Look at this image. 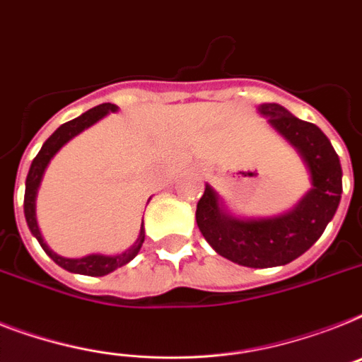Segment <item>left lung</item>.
I'll list each match as a JSON object with an SVG mask.
<instances>
[{
  "label": "left lung",
  "instance_id": "left-lung-1",
  "mask_svg": "<svg viewBox=\"0 0 362 362\" xmlns=\"http://www.w3.org/2000/svg\"><path fill=\"white\" fill-rule=\"evenodd\" d=\"M258 113L296 148L313 187L296 206L279 216L236 217L206 184L195 219L217 255L240 266L275 267L301 257L324 234L342 195V167L331 141L316 124L293 117L279 104H260Z\"/></svg>",
  "mask_w": 362,
  "mask_h": 362
}]
</instances>
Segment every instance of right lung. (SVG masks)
<instances>
[{
	"label": "right lung",
	"mask_w": 362,
	"mask_h": 362,
	"mask_svg": "<svg viewBox=\"0 0 362 362\" xmlns=\"http://www.w3.org/2000/svg\"><path fill=\"white\" fill-rule=\"evenodd\" d=\"M119 110L115 104H100L93 110L85 111L83 115H79L78 119L69 120L64 122L63 126H59L54 134L49 135L46 143L42 145L40 152L37 154V158L33 160L31 167H29L28 178H25V197H23V214H25V221H28V227L31 230L35 238L40 243V247L46 251L52 260H54L57 266H61L63 269L70 273H79V275H90V277H104L107 273L115 272L117 267L124 266L130 260H134L139 252L141 245L145 242V227L141 223V230L139 236L135 240V243L130 249H126L124 252L120 255H87V257L81 258H64L57 252H54L48 247V243L44 242L42 234H40V228H38L37 223V195H38V187H40V182H42V176L48 169L49 161L57 154L61 148H63L70 139H74L76 135L81 134L83 130L90 128L93 124H96L100 119H104L107 113H115Z\"/></svg>",
	"instance_id": "1"
}]
</instances>
